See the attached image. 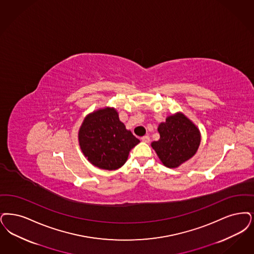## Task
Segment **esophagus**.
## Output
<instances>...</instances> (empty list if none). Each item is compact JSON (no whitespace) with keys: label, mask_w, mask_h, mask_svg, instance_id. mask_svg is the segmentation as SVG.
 <instances>
[{"label":"esophagus","mask_w":254,"mask_h":254,"mask_svg":"<svg viewBox=\"0 0 254 254\" xmlns=\"http://www.w3.org/2000/svg\"><path fill=\"white\" fill-rule=\"evenodd\" d=\"M141 140H142V142H150V138H149V136H143V137L141 138Z\"/></svg>","instance_id":"34e87169"}]
</instances>
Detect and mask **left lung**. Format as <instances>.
Masks as SVG:
<instances>
[{
  "instance_id": "obj_1",
  "label": "left lung",
  "mask_w": 254,
  "mask_h": 254,
  "mask_svg": "<svg viewBox=\"0 0 254 254\" xmlns=\"http://www.w3.org/2000/svg\"><path fill=\"white\" fill-rule=\"evenodd\" d=\"M158 131L160 140L151 145L162 163L169 168L178 167L192 158L200 143L199 130L183 113L167 117Z\"/></svg>"
}]
</instances>
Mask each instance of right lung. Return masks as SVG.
<instances>
[{
    "mask_svg": "<svg viewBox=\"0 0 254 254\" xmlns=\"http://www.w3.org/2000/svg\"><path fill=\"white\" fill-rule=\"evenodd\" d=\"M82 152L93 165L105 170H116L127 160L129 151L140 142L127 130L112 108L89 114L78 133Z\"/></svg>",
    "mask_w": 254,
    "mask_h": 254,
    "instance_id": "right-lung-1",
    "label": "right lung"
}]
</instances>
